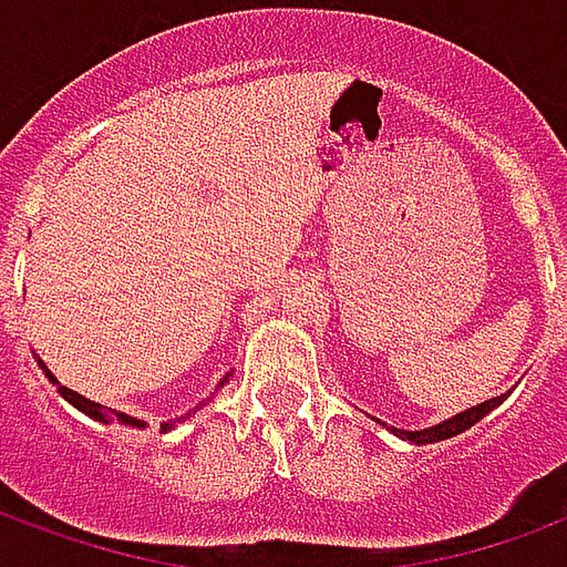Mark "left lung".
I'll return each instance as SVG.
<instances>
[{"label": "left lung", "mask_w": 567, "mask_h": 567, "mask_svg": "<svg viewBox=\"0 0 567 567\" xmlns=\"http://www.w3.org/2000/svg\"><path fill=\"white\" fill-rule=\"evenodd\" d=\"M511 394V392H507ZM507 394H498V398H488V401H483V404L471 406V410H464V413H455L452 419H446V422H440V425H431V427H422V431H404V427H392L398 437L410 440V443H416V446H422V443H437V440H450L455 437V434H462V431H467L471 425H476L480 419L488 416L495 406L507 398Z\"/></svg>", "instance_id": "1"}]
</instances>
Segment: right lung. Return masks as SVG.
<instances>
[{
	"instance_id": "obj_1",
	"label": "right lung",
	"mask_w": 567,
	"mask_h": 567,
	"mask_svg": "<svg viewBox=\"0 0 567 567\" xmlns=\"http://www.w3.org/2000/svg\"><path fill=\"white\" fill-rule=\"evenodd\" d=\"M39 368L44 370V377H48V380L54 382L56 385V392L63 394V398H66L69 404L75 406V410H81V413H84V416H91V419H96V422H103V425H112V422H121V425H133V427H145V422H142V419H133V416H127V413H117V410H112V406H103V404H96V401H91V398H84V394H79V392H72V389H66V385H60V382H56V377L54 373H51V370L44 368L42 364V358H39ZM227 377H230V373H227ZM227 377H224L221 382H218V389H221L224 382H227ZM203 406V404H199ZM197 406V410H199ZM197 410H194V413H197ZM187 416H190V413H187ZM187 416H182V419H187ZM175 422L173 419H169V422H163V431H169V427H173Z\"/></svg>"
}]
</instances>
